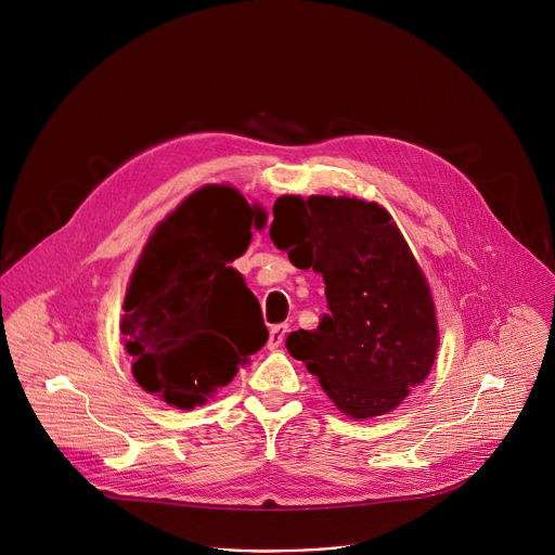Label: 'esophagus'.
I'll return each mask as SVG.
<instances>
[{"mask_svg": "<svg viewBox=\"0 0 555 555\" xmlns=\"http://www.w3.org/2000/svg\"><path fill=\"white\" fill-rule=\"evenodd\" d=\"M287 332H289V327L287 325H274L272 330H270V338H268V349H279L281 345H283V340H285V336H287Z\"/></svg>", "mask_w": 555, "mask_h": 555, "instance_id": "obj_1", "label": "esophagus"}]
</instances>
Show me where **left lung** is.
I'll use <instances>...</instances> for the list:
<instances>
[{"label": "left lung", "mask_w": 555, "mask_h": 555, "mask_svg": "<svg viewBox=\"0 0 555 555\" xmlns=\"http://www.w3.org/2000/svg\"><path fill=\"white\" fill-rule=\"evenodd\" d=\"M272 212L270 240L296 268L323 274L330 307L319 330L287 336L289 356L353 420L400 406L439 345L433 296L400 228L356 197L283 195Z\"/></svg>", "instance_id": "left-lung-1"}]
</instances>
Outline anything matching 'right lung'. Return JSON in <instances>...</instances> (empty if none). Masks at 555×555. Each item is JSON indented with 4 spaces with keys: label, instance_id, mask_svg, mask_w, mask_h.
<instances>
[{
    "label": "right lung",
    "instance_id": "1",
    "mask_svg": "<svg viewBox=\"0 0 555 555\" xmlns=\"http://www.w3.org/2000/svg\"><path fill=\"white\" fill-rule=\"evenodd\" d=\"M266 212L240 191L204 186L155 228L131 274L122 338L133 377L167 404L193 409L268 343L257 296L230 268Z\"/></svg>",
    "mask_w": 555,
    "mask_h": 555
}]
</instances>
